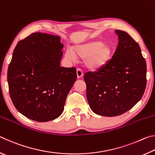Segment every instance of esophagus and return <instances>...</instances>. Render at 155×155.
<instances>
[{"label": "esophagus", "instance_id": "esophagus-1", "mask_svg": "<svg viewBox=\"0 0 155 155\" xmlns=\"http://www.w3.org/2000/svg\"><path fill=\"white\" fill-rule=\"evenodd\" d=\"M77 78H82V77L83 76V72L82 70L79 68H77Z\"/></svg>", "mask_w": 155, "mask_h": 155}]
</instances>
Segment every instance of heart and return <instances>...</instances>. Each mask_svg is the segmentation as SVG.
Returning <instances> with one entry per match:
<instances>
[{
    "instance_id": "b5f03b06",
    "label": "heart",
    "mask_w": 155,
    "mask_h": 155,
    "mask_svg": "<svg viewBox=\"0 0 155 155\" xmlns=\"http://www.w3.org/2000/svg\"><path fill=\"white\" fill-rule=\"evenodd\" d=\"M114 49L103 41L94 40L87 42L77 44L73 47L67 48L65 57L74 60L77 57L84 59V62L89 69L93 70H101L108 65L113 57Z\"/></svg>"
}]
</instances>
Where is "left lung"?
Returning <instances> with one entry per match:
<instances>
[{
    "mask_svg": "<svg viewBox=\"0 0 155 155\" xmlns=\"http://www.w3.org/2000/svg\"><path fill=\"white\" fill-rule=\"evenodd\" d=\"M115 33L119 42L109 64L84 75L91 109L107 117L133 108L142 98L146 86V63L140 45L124 31Z\"/></svg>",
    "mask_w": 155,
    "mask_h": 155,
    "instance_id": "1",
    "label": "left lung"
}]
</instances>
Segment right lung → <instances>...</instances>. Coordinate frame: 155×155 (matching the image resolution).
<instances>
[{"instance_id": "right-lung-1", "label": "right lung", "mask_w": 155, "mask_h": 155, "mask_svg": "<svg viewBox=\"0 0 155 155\" xmlns=\"http://www.w3.org/2000/svg\"><path fill=\"white\" fill-rule=\"evenodd\" d=\"M60 37L33 33L17 44L7 71L9 95L20 114L37 122L62 114L77 80L74 67L60 66Z\"/></svg>"}]
</instances>
